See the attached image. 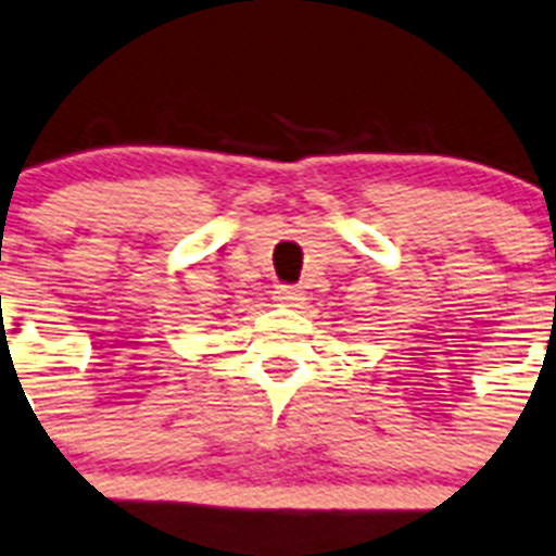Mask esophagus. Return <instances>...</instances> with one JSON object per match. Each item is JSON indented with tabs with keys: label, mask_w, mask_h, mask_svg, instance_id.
Returning <instances> with one entry per match:
<instances>
[{
	"label": "esophagus",
	"mask_w": 556,
	"mask_h": 556,
	"mask_svg": "<svg viewBox=\"0 0 556 556\" xmlns=\"http://www.w3.org/2000/svg\"><path fill=\"white\" fill-rule=\"evenodd\" d=\"M274 300H277V305H286V307H300L302 300H305V293L300 291V288H291V286H279L277 291H274Z\"/></svg>",
	"instance_id": "1"
}]
</instances>
